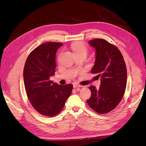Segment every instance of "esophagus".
<instances>
[{
	"label": "esophagus",
	"instance_id": "34e87169",
	"mask_svg": "<svg viewBox=\"0 0 146 146\" xmlns=\"http://www.w3.org/2000/svg\"><path fill=\"white\" fill-rule=\"evenodd\" d=\"M82 85H78V84H77V83H74V85H73V87H74V88H80V87H82Z\"/></svg>",
	"mask_w": 146,
	"mask_h": 146
}]
</instances>
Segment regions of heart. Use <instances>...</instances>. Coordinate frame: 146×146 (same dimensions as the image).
Returning <instances> with one entry per match:
<instances>
[{"label": "heart", "mask_w": 146, "mask_h": 146, "mask_svg": "<svg viewBox=\"0 0 146 146\" xmlns=\"http://www.w3.org/2000/svg\"><path fill=\"white\" fill-rule=\"evenodd\" d=\"M70 48L74 51L75 55L85 54L86 55L88 49L86 46L83 43L80 42H75L70 45Z\"/></svg>", "instance_id": "heart-1"}]
</instances>
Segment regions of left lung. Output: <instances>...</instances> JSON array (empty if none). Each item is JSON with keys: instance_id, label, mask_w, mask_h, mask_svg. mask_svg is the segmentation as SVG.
<instances>
[{"instance_id": "1", "label": "left lung", "mask_w": 146, "mask_h": 146, "mask_svg": "<svg viewBox=\"0 0 146 146\" xmlns=\"http://www.w3.org/2000/svg\"><path fill=\"white\" fill-rule=\"evenodd\" d=\"M89 44L96 50V60L92 74L100 77L99 90L90 86L91 96L88 105L99 114L109 113L122 100L127 85V68L123 56L114 45L104 39H94Z\"/></svg>"}]
</instances>
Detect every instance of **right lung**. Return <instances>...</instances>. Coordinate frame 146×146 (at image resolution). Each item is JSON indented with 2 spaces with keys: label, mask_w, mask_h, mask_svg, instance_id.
<instances>
[{
  "label": "right lung",
  "mask_w": 146,
  "mask_h": 146,
  "mask_svg": "<svg viewBox=\"0 0 146 146\" xmlns=\"http://www.w3.org/2000/svg\"><path fill=\"white\" fill-rule=\"evenodd\" d=\"M63 44L47 42L31 52L24 68V81L27 98L32 107L42 115L53 117L63 110L71 94L72 84L60 85L50 80L54 76L57 50Z\"/></svg>",
  "instance_id": "obj_1"
}]
</instances>
